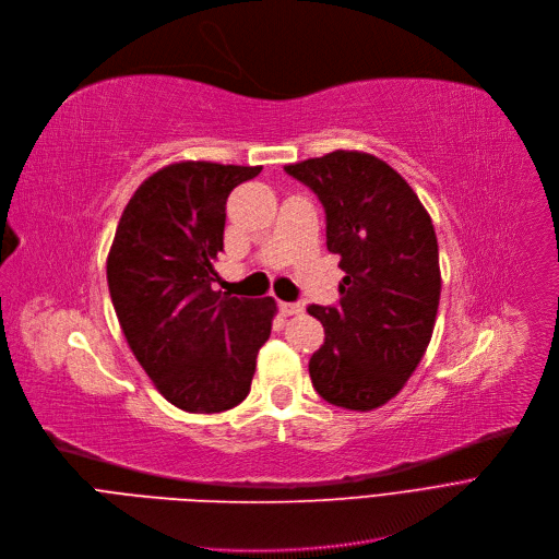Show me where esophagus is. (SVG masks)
<instances>
[{
  "label": "esophagus",
  "instance_id": "1",
  "mask_svg": "<svg viewBox=\"0 0 559 559\" xmlns=\"http://www.w3.org/2000/svg\"><path fill=\"white\" fill-rule=\"evenodd\" d=\"M280 311L282 316H296L302 311V307L298 302H280Z\"/></svg>",
  "mask_w": 559,
  "mask_h": 559
}]
</instances>
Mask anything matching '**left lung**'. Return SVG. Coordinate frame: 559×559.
<instances>
[{"mask_svg": "<svg viewBox=\"0 0 559 559\" xmlns=\"http://www.w3.org/2000/svg\"><path fill=\"white\" fill-rule=\"evenodd\" d=\"M284 170L325 206L328 250L345 273L336 307L307 309L325 328L309 359L311 384L330 405L378 409L405 386L432 338L441 296L432 218L373 154L336 150Z\"/></svg>", "mask_w": 559, "mask_h": 559, "instance_id": "left-lung-1", "label": "left lung"}]
</instances>
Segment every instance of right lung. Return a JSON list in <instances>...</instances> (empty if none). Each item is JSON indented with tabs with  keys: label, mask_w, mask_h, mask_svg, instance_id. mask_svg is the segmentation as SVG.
Segmentation results:
<instances>
[{
	"label": "right lung",
	"mask_w": 559,
	"mask_h": 559,
	"mask_svg": "<svg viewBox=\"0 0 559 559\" xmlns=\"http://www.w3.org/2000/svg\"><path fill=\"white\" fill-rule=\"evenodd\" d=\"M261 166L179 162L150 175L127 202L106 259L122 334L154 386L191 414L236 407L269 341L273 298L211 288L225 204Z\"/></svg>",
	"instance_id": "obj_1"
}]
</instances>
